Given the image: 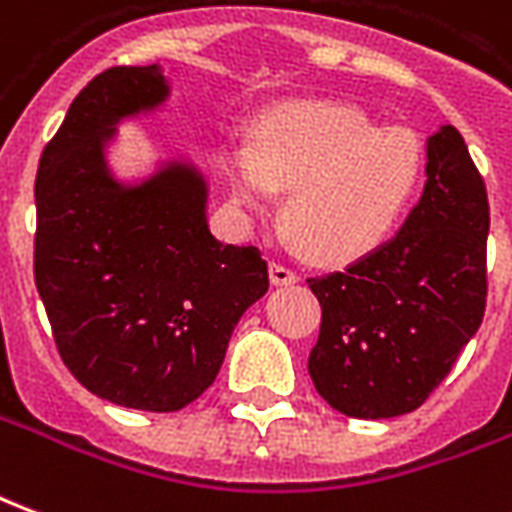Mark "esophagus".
<instances>
[{
  "label": "esophagus",
  "mask_w": 512,
  "mask_h": 512,
  "mask_svg": "<svg viewBox=\"0 0 512 512\" xmlns=\"http://www.w3.org/2000/svg\"><path fill=\"white\" fill-rule=\"evenodd\" d=\"M268 277H271V285H296L299 282V274L293 268L282 266V263H271L268 266Z\"/></svg>",
  "instance_id": "1"
}]
</instances>
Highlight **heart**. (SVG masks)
<instances>
[{"mask_svg":"<svg viewBox=\"0 0 512 512\" xmlns=\"http://www.w3.org/2000/svg\"><path fill=\"white\" fill-rule=\"evenodd\" d=\"M230 189L249 208L288 191L282 222L304 257L345 266L392 238L425 178L411 128L381 126L356 106L299 104L257 128L252 147L224 158Z\"/></svg>","mask_w":512,"mask_h":512,"instance_id":"obj_1","label":"heart"}]
</instances>
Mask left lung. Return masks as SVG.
Instances as JSON below:
<instances>
[{"label": "left lung", "instance_id": "left-lung-1", "mask_svg": "<svg viewBox=\"0 0 512 512\" xmlns=\"http://www.w3.org/2000/svg\"><path fill=\"white\" fill-rule=\"evenodd\" d=\"M428 183L400 233L345 271L307 279L321 301L310 378L356 419L408 414L447 378L488 296V194L463 136L428 142Z\"/></svg>", "mask_w": 512, "mask_h": 512}]
</instances>
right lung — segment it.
I'll list each match as a JSON object with an SVG mask.
<instances>
[{
	"instance_id": "right-lung-1",
	"label": "right lung",
	"mask_w": 512,
	"mask_h": 512,
	"mask_svg": "<svg viewBox=\"0 0 512 512\" xmlns=\"http://www.w3.org/2000/svg\"><path fill=\"white\" fill-rule=\"evenodd\" d=\"M158 65L109 68L73 98L35 178V285L73 378L139 411H180L213 384L235 323L268 290L257 246H224L205 183L167 167L120 186L104 139L161 104Z\"/></svg>"
}]
</instances>
